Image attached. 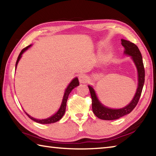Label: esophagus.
<instances>
[{
	"label": "esophagus",
	"mask_w": 156,
	"mask_h": 156,
	"mask_svg": "<svg viewBox=\"0 0 156 156\" xmlns=\"http://www.w3.org/2000/svg\"><path fill=\"white\" fill-rule=\"evenodd\" d=\"M79 81H80V83H87V82L89 81V78L86 75L83 74L79 76Z\"/></svg>",
	"instance_id": "esophagus-1"
}]
</instances>
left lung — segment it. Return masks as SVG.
Here are the masks:
<instances>
[{"label": "left lung", "mask_w": 156, "mask_h": 156, "mask_svg": "<svg viewBox=\"0 0 156 156\" xmlns=\"http://www.w3.org/2000/svg\"><path fill=\"white\" fill-rule=\"evenodd\" d=\"M122 41V45L125 47V54L131 56L135 63L138 69V87L137 89V91L133 99L129 104L127 106L122 108L120 109H109L106 107H104L98 100L96 93L94 89L91 86H88L90 91L91 100H92V110L94 114L98 118L102 120H112L118 119L122 116L127 115L130 113L134 108L136 107L137 104L138 103L139 99L140 98L142 88H143L144 83V67L143 61H142V54L138 47L135 44L131 42L121 39Z\"/></svg>", "instance_id": "1"}]
</instances>
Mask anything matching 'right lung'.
Masks as SVG:
<instances>
[{"label":"right lung","instance_id":"1","mask_svg":"<svg viewBox=\"0 0 156 156\" xmlns=\"http://www.w3.org/2000/svg\"><path fill=\"white\" fill-rule=\"evenodd\" d=\"M31 46L29 45L27 47H25L24 49H22V51H20L19 56L18 57V59H17V61L16 63V66L18 61H19V60L20 59L21 56H22V54H23V52H25L26 50H27L29 47ZM79 85V82H78V78H76L73 79V80L71 82V83L69 84V86L67 87V88L66 89L65 92V94H64V96H63V99H62V104H61V106H60L59 110L58 111L57 113L56 114H54V115H52L51 117L47 118V119H43V120H38V119H36V118H34L32 117H31L30 115H28L27 113H25L27 115V116L29 118H30L34 121H35V122H38V123H40V124H51V123H54V122H56L57 121L60 120L61 119L62 117L63 116V115L65 114V109H66V105H67V99H68V96H69V94H70V92L72 91V90L73 89H74L76 87Z\"/></svg>","mask_w":156,"mask_h":156}]
</instances>
